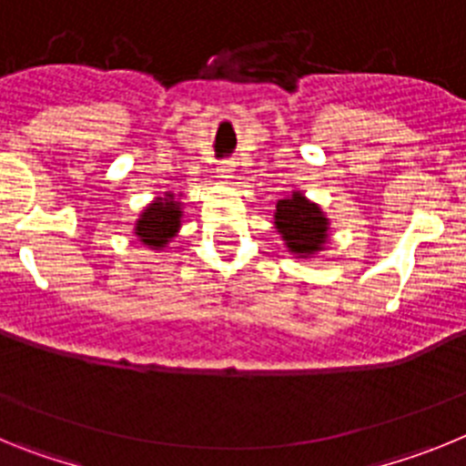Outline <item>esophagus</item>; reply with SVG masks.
<instances>
[{"instance_id": "esophagus-1", "label": "esophagus", "mask_w": 466, "mask_h": 466, "mask_svg": "<svg viewBox=\"0 0 466 466\" xmlns=\"http://www.w3.org/2000/svg\"><path fill=\"white\" fill-rule=\"evenodd\" d=\"M233 170H236V167H233V163H230V160H224V163H219V167H217V175L224 177V179H228V177H233Z\"/></svg>"}]
</instances>
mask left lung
<instances>
[{
  "instance_id": "1",
  "label": "left lung",
  "mask_w": 466,
  "mask_h": 466,
  "mask_svg": "<svg viewBox=\"0 0 466 466\" xmlns=\"http://www.w3.org/2000/svg\"><path fill=\"white\" fill-rule=\"evenodd\" d=\"M275 228L282 236L284 245L289 247V252L299 254V258L322 252L329 238V219L322 209L310 203L300 191L278 200Z\"/></svg>"
}]
</instances>
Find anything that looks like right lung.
<instances>
[{
	"mask_svg": "<svg viewBox=\"0 0 466 466\" xmlns=\"http://www.w3.org/2000/svg\"><path fill=\"white\" fill-rule=\"evenodd\" d=\"M179 228H182V203L177 200L175 193H166L142 209L135 224V236L151 249H163L179 233Z\"/></svg>",
	"mask_w": 466,
	"mask_h": 466,
	"instance_id": "1",
	"label": "right lung"
}]
</instances>
